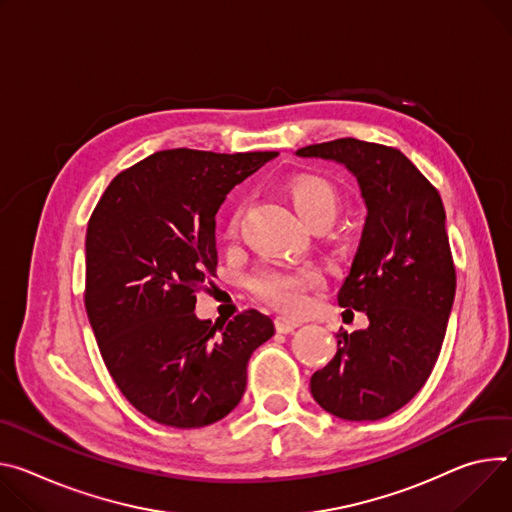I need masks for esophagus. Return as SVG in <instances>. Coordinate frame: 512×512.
Masks as SVG:
<instances>
[{"mask_svg": "<svg viewBox=\"0 0 512 512\" xmlns=\"http://www.w3.org/2000/svg\"><path fill=\"white\" fill-rule=\"evenodd\" d=\"M298 327H300V322L294 320V318H288V316H277L275 318V329L280 333L288 335V333H294Z\"/></svg>", "mask_w": 512, "mask_h": 512, "instance_id": "obj_1", "label": "esophagus"}]
</instances>
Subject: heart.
Returning a JSON list of instances; mask_svg holds the SVG:
<instances>
[{
    "label": "heart",
    "mask_w": 512,
    "mask_h": 512,
    "mask_svg": "<svg viewBox=\"0 0 512 512\" xmlns=\"http://www.w3.org/2000/svg\"><path fill=\"white\" fill-rule=\"evenodd\" d=\"M286 192L302 218L308 224L314 218L327 216L333 220L339 196L333 183L318 175H296L288 181ZM237 218L230 220V228H235ZM318 282V273L310 267H282L263 265L251 277L253 292L267 304L286 310L300 312L306 306V292Z\"/></svg>",
    "instance_id": "heart-1"
}]
</instances>
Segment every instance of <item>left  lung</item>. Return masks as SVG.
I'll list each match as a JSON object with an SVG mask.
<instances>
[{
    "label": "left lung",
    "instance_id": "obj_1",
    "mask_svg": "<svg viewBox=\"0 0 512 512\" xmlns=\"http://www.w3.org/2000/svg\"><path fill=\"white\" fill-rule=\"evenodd\" d=\"M343 165L367 208L339 304L369 327L339 331L337 353L314 371V400L343 421H378L425 386L455 298V267L439 192L398 149L337 138L296 151Z\"/></svg>",
    "mask_w": 512,
    "mask_h": 512
}]
</instances>
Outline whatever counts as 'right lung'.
<instances>
[{"label": "right lung", "instance_id": "1", "mask_svg": "<svg viewBox=\"0 0 512 512\" xmlns=\"http://www.w3.org/2000/svg\"><path fill=\"white\" fill-rule=\"evenodd\" d=\"M277 153L159 151L118 173L85 235V310L112 380L155 423L198 429L235 408L269 316L228 324L196 316L216 275V212L237 183Z\"/></svg>", "mask_w": 512, "mask_h": 512}]
</instances>
